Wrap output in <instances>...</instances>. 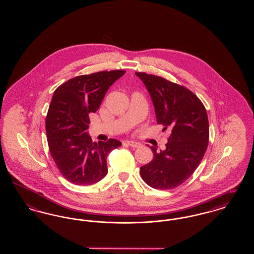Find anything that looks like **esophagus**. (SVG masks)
<instances>
[{
  "label": "esophagus",
  "mask_w": 254,
  "mask_h": 254,
  "mask_svg": "<svg viewBox=\"0 0 254 254\" xmlns=\"http://www.w3.org/2000/svg\"><path fill=\"white\" fill-rule=\"evenodd\" d=\"M128 145H130L131 147H140L141 144L138 143V142H135V141H127L126 142Z\"/></svg>",
  "instance_id": "1"
}]
</instances>
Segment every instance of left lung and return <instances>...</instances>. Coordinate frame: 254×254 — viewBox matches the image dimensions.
Wrapping results in <instances>:
<instances>
[{
  "instance_id": "left-lung-1",
  "label": "left lung",
  "mask_w": 254,
  "mask_h": 254,
  "mask_svg": "<svg viewBox=\"0 0 254 254\" xmlns=\"http://www.w3.org/2000/svg\"><path fill=\"white\" fill-rule=\"evenodd\" d=\"M135 74L150 94L157 124L171 131L165 150L150 147L154 157L141 167V177L153 189H175L192 175L205 155L209 137L206 110L187 87L152 74Z\"/></svg>"
}]
</instances>
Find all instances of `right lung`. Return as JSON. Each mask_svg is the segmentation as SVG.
<instances>
[{
  "label": "right lung",
  "instance_id": "add662e5",
  "mask_svg": "<svg viewBox=\"0 0 254 254\" xmlns=\"http://www.w3.org/2000/svg\"><path fill=\"white\" fill-rule=\"evenodd\" d=\"M125 70L100 71L74 77L61 85L49 106L46 131L49 151L62 175L78 186L102 180L108 173L107 156L121 142L93 143L88 114L99 109L109 86Z\"/></svg>",
  "mask_w": 254,
  "mask_h": 254
}]
</instances>
